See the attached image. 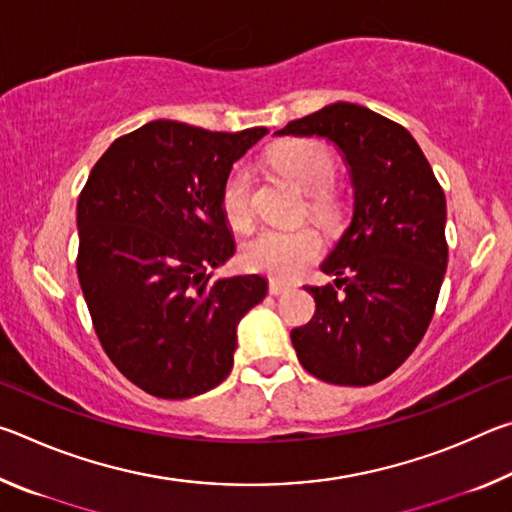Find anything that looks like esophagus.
Returning a JSON list of instances; mask_svg holds the SVG:
<instances>
[{"label":"esophagus","instance_id":"1","mask_svg":"<svg viewBox=\"0 0 512 512\" xmlns=\"http://www.w3.org/2000/svg\"><path fill=\"white\" fill-rule=\"evenodd\" d=\"M287 291H289V284L277 282V280L268 282V293H271V296H282V293H287Z\"/></svg>","mask_w":512,"mask_h":512}]
</instances>
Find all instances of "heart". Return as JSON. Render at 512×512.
<instances>
[{
	"label": "heart",
	"instance_id": "obj_1",
	"mask_svg": "<svg viewBox=\"0 0 512 512\" xmlns=\"http://www.w3.org/2000/svg\"><path fill=\"white\" fill-rule=\"evenodd\" d=\"M277 171L307 194L305 210L323 230H336L343 221V201L334 192L336 162L325 144L316 140H289L268 153ZM221 212L232 230L246 232L255 223V173L246 162L235 164L225 176L219 194ZM323 253V241L309 225L293 230H262L244 246L246 268L275 280H293Z\"/></svg>",
	"mask_w": 512,
	"mask_h": 512
}]
</instances>
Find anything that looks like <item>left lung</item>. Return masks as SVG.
Here are the masks:
<instances>
[{"label": "left lung", "instance_id": "obj_1", "mask_svg": "<svg viewBox=\"0 0 512 512\" xmlns=\"http://www.w3.org/2000/svg\"><path fill=\"white\" fill-rule=\"evenodd\" d=\"M277 135L332 140L350 164L354 214L323 273L307 287L316 314L291 332L309 375L370 386L418 348L436 311L447 268L445 192L404 126L357 103H332Z\"/></svg>", "mask_w": 512, "mask_h": 512}]
</instances>
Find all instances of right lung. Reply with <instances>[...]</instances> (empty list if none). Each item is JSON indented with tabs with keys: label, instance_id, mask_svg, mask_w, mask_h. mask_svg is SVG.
Returning <instances> with one entry per match:
<instances>
[{
	"label": "right lung",
	"instance_id": "1",
	"mask_svg": "<svg viewBox=\"0 0 512 512\" xmlns=\"http://www.w3.org/2000/svg\"><path fill=\"white\" fill-rule=\"evenodd\" d=\"M266 133L158 119L117 137L90 171L76 271L101 348L149 395L185 400L219 386L237 323L266 296L262 275L210 273L235 255L221 185Z\"/></svg>",
	"mask_w": 512,
	"mask_h": 512
}]
</instances>
